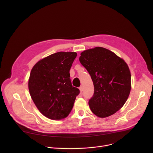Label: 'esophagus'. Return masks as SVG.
<instances>
[{
    "label": "esophagus",
    "instance_id": "obj_1",
    "mask_svg": "<svg viewBox=\"0 0 153 153\" xmlns=\"http://www.w3.org/2000/svg\"><path fill=\"white\" fill-rule=\"evenodd\" d=\"M79 90H80V92H82V91H83V86H80L79 87Z\"/></svg>",
    "mask_w": 153,
    "mask_h": 153
}]
</instances>
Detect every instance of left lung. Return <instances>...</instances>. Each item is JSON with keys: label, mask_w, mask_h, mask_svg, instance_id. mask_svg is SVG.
Wrapping results in <instances>:
<instances>
[{"label": "left lung", "mask_w": 153, "mask_h": 153, "mask_svg": "<svg viewBox=\"0 0 153 153\" xmlns=\"http://www.w3.org/2000/svg\"><path fill=\"white\" fill-rule=\"evenodd\" d=\"M79 61L88 71L94 84V93L88 102L91 111L101 118L116 113L125 103L131 87L126 63L102 47L84 51Z\"/></svg>", "instance_id": "8db88e82"}]
</instances>
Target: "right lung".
<instances>
[{
  "mask_svg": "<svg viewBox=\"0 0 153 153\" xmlns=\"http://www.w3.org/2000/svg\"><path fill=\"white\" fill-rule=\"evenodd\" d=\"M76 56L75 52H58L39 60L31 70L30 96L39 111L50 119L67 117L80 93L70 78Z\"/></svg>",
  "mask_w": 153,
  "mask_h": 153,
  "instance_id": "1",
  "label": "right lung"
}]
</instances>
